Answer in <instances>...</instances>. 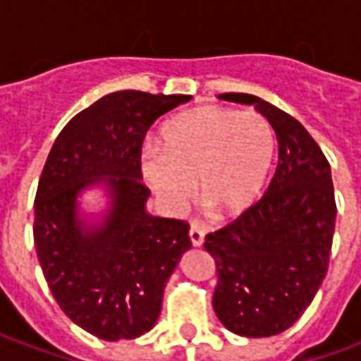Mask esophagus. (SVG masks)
Listing matches in <instances>:
<instances>
[{"mask_svg": "<svg viewBox=\"0 0 361 361\" xmlns=\"http://www.w3.org/2000/svg\"><path fill=\"white\" fill-rule=\"evenodd\" d=\"M189 238H191L193 247H201L204 242V232L199 226H191L189 228Z\"/></svg>", "mask_w": 361, "mask_h": 361, "instance_id": "1", "label": "esophagus"}]
</instances>
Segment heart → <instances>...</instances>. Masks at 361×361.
Returning <instances> with one entry per match:
<instances>
[{
  "label": "heart",
  "mask_w": 361,
  "mask_h": 361,
  "mask_svg": "<svg viewBox=\"0 0 361 361\" xmlns=\"http://www.w3.org/2000/svg\"><path fill=\"white\" fill-rule=\"evenodd\" d=\"M160 145L147 147L141 172L166 211L178 212L197 195L214 219H234L263 195L276 139L255 111L207 104L181 111L160 131Z\"/></svg>",
  "instance_id": "obj_1"
}]
</instances>
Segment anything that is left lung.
<instances>
[{"instance_id":"1","label":"left lung","mask_w":361,"mask_h":361,"mask_svg":"<svg viewBox=\"0 0 361 361\" xmlns=\"http://www.w3.org/2000/svg\"><path fill=\"white\" fill-rule=\"evenodd\" d=\"M219 98L251 104L269 119L279 166L261 201L204 238L219 276L212 307L232 333L272 336L302 317L325 279L336 220L331 166L290 114L253 94Z\"/></svg>"}]
</instances>
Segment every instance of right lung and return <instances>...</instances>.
<instances>
[{"label": "right lung", "instance_id": "obj_1", "mask_svg": "<svg viewBox=\"0 0 361 361\" xmlns=\"http://www.w3.org/2000/svg\"><path fill=\"white\" fill-rule=\"evenodd\" d=\"M189 94L119 90L67 123L44 164L35 199V245L51 295L75 325L102 341L137 338L157 325L162 295L191 247L188 222L147 211L141 147L149 127ZM102 187L96 223L80 195Z\"/></svg>", "mask_w": 361, "mask_h": 361}]
</instances>
